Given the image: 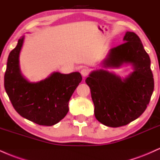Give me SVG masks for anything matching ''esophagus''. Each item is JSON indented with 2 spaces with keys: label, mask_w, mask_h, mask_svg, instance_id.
Segmentation results:
<instances>
[{
  "label": "esophagus",
  "mask_w": 160,
  "mask_h": 160,
  "mask_svg": "<svg viewBox=\"0 0 160 160\" xmlns=\"http://www.w3.org/2000/svg\"><path fill=\"white\" fill-rule=\"evenodd\" d=\"M88 73H89V71H88V69L87 68H84L82 69V71H81V74H82V76L83 77H86L88 75Z\"/></svg>",
  "instance_id": "esophagus-1"
}]
</instances>
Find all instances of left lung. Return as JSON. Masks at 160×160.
<instances>
[{
  "instance_id": "8db88e82",
  "label": "left lung",
  "mask_w": 160,
  "mask_h": 160,
  "mask_svg": "<svg viewBox=\"0 0 160 160\" xmlns=\"http://www.w3.org/2000/svg\"><path fill=\"white\" fill-rule=\"evenodd\" d=\"M124 43L111 48L101 63L104 69L93 70L86 78L98 121L110 127L125 126L142 115L154 88L151 59L134 32L127 31ZM131 65L133 71L123 78L106 68Z\"/></svg>"
}]
</instances>
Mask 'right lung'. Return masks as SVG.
Instances as JSON below:
<instances>
[{
  "label": "right lung",
  "instance_id": "add662e5",
  "mask_svg": "<svg viewBox=\"0 0 160 160\" xmlns=\"http://www.w3.org/2000/svg\"><path fill=\"white\" fill-rule=\"evenodd\" d=\"M24 39L22 36L9 54L4 75L6 92L22 117L39 125H54L68 112L69 99L82 77L78 72H54L39 82H29L22 74L19 65Z\"/></svg>",
  "mask_w": 160,
  "mask_h": 160
}]
</instances>
